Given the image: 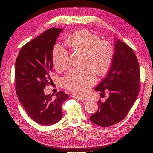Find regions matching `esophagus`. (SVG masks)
I'll list each match as a JSON object with an SVG mask.
<instances>
[{
	"label": "esophagus",
	"instance_id": "34e87169",
	"mask_svg": "<svg viewBox=\"0 0 153 153\" xmlns=\"http://www.w3.org/2000/svg\"><path fill=\"white\" fill-rule=\"evenodd\" d=\"M72 97H73V98H75V99L78 100H80V101H84V100H85V99L82 98V97H79V96H76V95H73V96H72Z\"/></svg>",
	"mask_w": 153,
	"mask_h": 153
}]
</instances>
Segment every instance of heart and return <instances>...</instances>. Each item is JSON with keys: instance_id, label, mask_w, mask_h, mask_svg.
I'll use <instances>...</instances> for the list:
<instances>
[{"instance_id": "heart-1", "label": "heart", "mask_w": 153, "mask_h": 153, "mask_svg": "<svg viewBox=\"0 0 153 153\" xmlns=\"http://www.w3.org/2000/svg\"><path fill=\"white\" fill-rule=\"evenodd\" d=\"M73 48L86 53L85 68H73L62 80L66 89L78 95H85L96 82L94 71L103 76L108 73L114 58V47L110 41L101 40L100 37L88 30L76 31L66 39ZM69 55L66 48L55 44L52 52L53 64L57 70L62 71L69 65Z\"/></svg>"}]
</instances>
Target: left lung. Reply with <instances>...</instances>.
I'll return each instance as SVG.
<instances>
[{"instance_id":"1","label":"left lung","mask_w":153,"mask_h":153,"mask_svg":"<svg viewBox=\"0 0 153 153\" xmlns=\"http://www.w3.org/2000/svg\"><path fill=\"white\" fill-rule=\"evenodd\" d=\"M114 41V58L107 75L95 91L109 96L105 102L98 101V110L91 121L108 127L126 117L137 98L140 87L139 64L134 51L121 40Z\"/></svg>"}]
</instances>
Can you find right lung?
I'll use <instances>...</instances> for the list:
<instances>
[{"label": "right lung", "mask_w": 153, "mask_h": 153, "mask_svg": "<svg viewBox=\"0 0 153 153\" xmlns=\"http://www.w3.org/2000/svg\"><path fill=\"white\" fill-rule=\"evenodd\" d=\"M63 29L51 28L23 47L15 62L16 92L30 117L37 123L50 125L62 117V105L69 96L63 91L45 95L44 89L52 81V52Z\"/></svg>", "instance_id": "right-lung-1"}]
</instances>
